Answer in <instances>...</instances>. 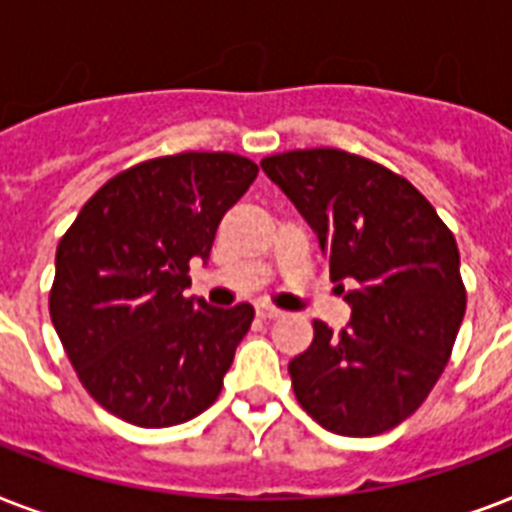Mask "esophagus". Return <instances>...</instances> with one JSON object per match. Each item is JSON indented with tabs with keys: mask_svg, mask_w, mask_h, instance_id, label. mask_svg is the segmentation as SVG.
Masks as SVG:
<instances>
[{
	"mask_svg": "<svg viewBox=\"0 0 512 512\" xmlns=\"http://www.w3.org/2000/svg\"><path fill=\"white\" fill-rule=\"evenodd\" d=\"M255 311H257V316H260V319H263V321L279 319V316H281V311H279V308H273V305H265V303H260V305H257Z\"/></svg>",
	"mask_w": 512,
	"mask_h": 512,
	"instance_id": "esophagus-1",
	"label": "esophagus"
}]
</instances>
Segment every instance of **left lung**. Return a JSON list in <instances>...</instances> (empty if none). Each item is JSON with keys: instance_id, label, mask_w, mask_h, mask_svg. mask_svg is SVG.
<instances>
[{"instance_id": "8db88e82", "label": "left lung", "mask_w": 512, "mask_h": 512, "mask_svg": "<svg viewBox=\"0 0 512 512\" xmlns=\"http://www.w3.org/2000/svg\"><path fill=\"white\" fill-rule=\"evenodd\" d=\"M260 167L319 233L332 281L353 279L348 327L313 321L289 361L305 412L337 436H380L420 409L452 356L468 292L454 233L406 177L340 148Z\"/></svg>"}]
</instances>
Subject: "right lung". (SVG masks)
<instances>
[{
    "label": "right lung",
    "mask_w": 512,
    "mask_h": 512,
    "mask_svg": "<svg viewBox=\"0 0 512 512\" xmlns=\"http://www.w3.org/2000/svg\"><path fill=\"white\" fill-rule=\"evenodd\" d=\"M255 177L252 159L225 151L148 159L100 185L63 233L50 319L84 390L119 420L170 428L220 396L255 308L183 289Z\"/></svg>",
    "instance_id": "add662e5"
}]
</instances>
